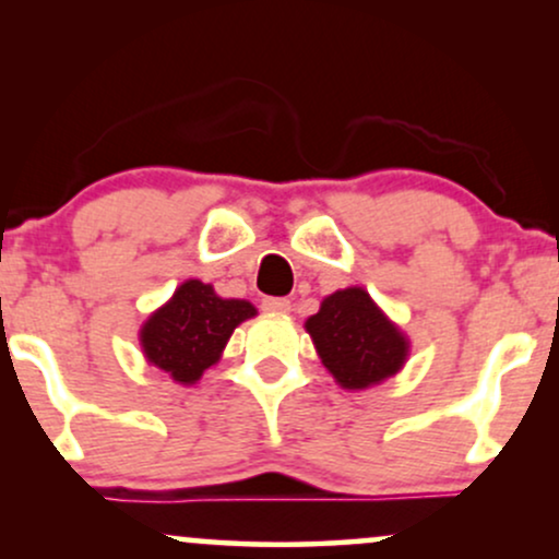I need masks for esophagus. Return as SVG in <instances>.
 Listing matches in <instances>:
<instances>
[{
	"instance_id": "1",
	"label": "esophagus",
	"mask_w": 559,
	"mask_h": 559,
	"mask_svg": "<svg viewBox=\"0 0 559 559\" xmlns=\"http://www.w3.org/2000/svg\"><path fill=\"white\" fill-rule=\"evenodd\" d=\"M262 310L273 312V316H286V312H292V301L284 297H267L262 299Z\"/></svg>"
}]
</instances>
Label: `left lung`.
I'll return each mask as SVG.
<instances>
[{
	"label": "left lung",
	"mask_w": 559,
	"mask_h": 559,
	"mask_svg": "<svg viewBox=\"0 0 559 559\" xmlns=\"http://www.w3.org/2000/svg\"><path fill=\"white\" fill-rule=\"evenodd\" d=\"M320 360L344 389H368L402 370L409 342L360 286L323 299L305 323Z\"/></svg>",
	"instance_id": "obj_1"
}]
</instances>
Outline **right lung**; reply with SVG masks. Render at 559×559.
<instances>
[{
  "label": "right lung",
  "mask_w": 559,
  "mask_h": 559,
  "mask_svg": "<svg viewBox=\"0 0 559 559\" xmlns=\"http://www.w3.org/2000/svg\"><path fill=\"white\" fill-rule=\"evenodd\" d=\"M254 316L252 301L223 299L210 284L191 278L141 325V352L173 381L191 386L221 360L236 325Z\"/></svg>",
  "instance_id": "right-lung-1"
}]
</instances>
